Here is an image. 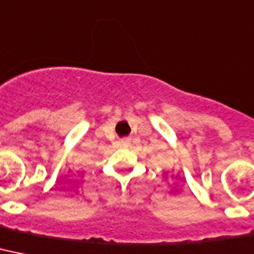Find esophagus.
I'll use <instances>...</instances> for the list:
<instances>
[{
    "label": "esophagus",
    "instance_id": "esophagus-1",
    "mask_svg": "<svg viewBox=\"0 0 254 254\" xmlns=\"http://www.w3.org/2000/svg\"><path fill=\"white\" fill-rule=\"evenodd\" d=\"M130 138H124V139H121L120 143L121 146H124V147H127V146L130 145Z\"/></svg>",
    "mask_w": 254,
    "mask_h": 254
}]
</instances>
